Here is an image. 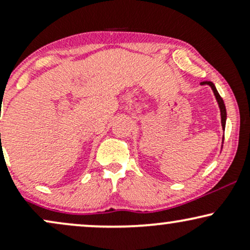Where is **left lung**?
Returning <instances> with one entry per match:
<instances>
[{
  "label": "left lung",
  "instance_id": "obj_1",
  "mask_svg": "<svg viewBox=\"0 0 250 250\" xmlns=\"http://www.w3.org/2000/svg\"><path fill=\"white\" fill-rule=\"evenodd\" d=\"M201 85H209V87L211 88V90H213L214 96H215V99H216V102H217V104H219V108H220L221 125H222V130H225V129H226V121H227V110H226V105H225V103H223L222 97L220 96L219 91H217V89L214 85L213 82L203 81V82H201ZM223 140H225V135H223V137H222V145H223ZM221 150H222V148H221Z\"/></svg>",
  "mask_w": 250,
  "mask_h": 250
}]
</instances>
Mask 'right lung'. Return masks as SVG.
I'll list each match as a JSON object with an SVG mask.
<instances>
[{"label":"right lung","instance_id":"1","mask_svg":"<svg viewBox=\"0 0 250 250\" xmlns=\"http://www.w3.org/2000/svg\"><path fill=\"white\" fill-rule=\"evenodd\" d=\"M0 135H1V134H0Z\"/></svg>","mask_w":250,"mask_h":250}]
</instances>
